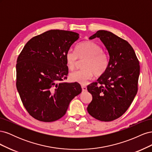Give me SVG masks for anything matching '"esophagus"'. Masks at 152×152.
I'll list each match as a JSON object with an SVG mask.
<instances>
[{"label":"esophagus","instance_id":"obj_1","mask_svg":"<svg viewBox=\"0 0 152 152\" xmlns=\"http://www.w3.org/2000/svg\"><path fill=\"white\" fill-rule=\"evenodd\" d=\"M82 92H86L87 91V87L85 86H82Z\"/></svg>","mask_w":152,"mask_h":152}]
</instances>
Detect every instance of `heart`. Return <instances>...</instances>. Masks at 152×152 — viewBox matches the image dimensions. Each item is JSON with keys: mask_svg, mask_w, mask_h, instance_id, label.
<instances>
[{"mask_svg": "<svg viewBox=\"0 0 152 152\" xmlns=\"http://www.w3.org/2000/svg\"><path fill=\"white\" fill-rule=\"evenodd\" d=\"M78 58L85 61L82 68L84 70L70 73L69 79L73 82L86 84L88 80L95 75L101 76L107 71L108 60L103 53L100 45L93 41H85L77 45L76 52L70 49L66 53L65 59L68 69L74 70L78 63Z\"/></svg>", "mask_w": 152, "mask_h": 152, "instance_id": "b5f03b06", "label": "heart"}]
</instances>
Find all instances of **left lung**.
I'll return each mask as SVG.
<instances>
[{"label":"left lung","instance_id":"obj_1","mask_svg":"<svg viewBox=\"0 0 152 152\" xmlns=\"http://www.w3.org/2000/svg\"><path fill=\"white\" fill-rule=\"evenodd\" d=\"M96 37L107 49L109 61L107 71L97 82L87 86L93 99L87 110L96 119L109 122L122 116L136 95L140 63L134 49L126 40L106 30H98L89 39Z\"/></svg>","mask_w":152,"mask_h":152}]
</instances>
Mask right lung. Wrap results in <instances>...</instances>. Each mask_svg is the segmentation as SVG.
Returning <instances> with one entry per match:
<instances>
[{
	"instance_id": "add662e5",
	"label": "right lung",
	"mask_w": 152,
	"mask_h": 152,
	"mask_svg": "<svg viewBox=\"0 0 152 152\" xmlns=\"http://www.w3.org/2000/svg\"><path fill=\"white\" fill-rule=\"evenodd\" d=\"M79 38L75 32L50 30L31 39L18 56L17 90L27 112L37 120H58L82 92L79 84L65 82L66 53Z\"/></svg>"
}]
</instances>
